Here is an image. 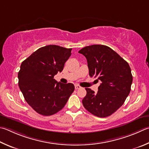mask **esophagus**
Returning <instances> with one entry per match:
<instances>
[{
  "label": "esophagus",
  "mask_w": 149,
  "mask_h": 149,
  "mask_svg": "<svg viewBox=\"0 0 149 149\" xmlns=\"http://www.w3.org/2000/svg\"><path fill=\"white\" fill-rule=\"evenodd\" d=\"M81 88V86H79V85H75V89H79V88Z\"/></svg>",
  "instance_id": "obj_1"
}]
</instances>
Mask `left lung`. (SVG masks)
Masks as SVG:
<instances>
[{
    "label": "left lung",
    "mask_w": 149,
    "mask_h": 149,
    "mask_svg": "<svg viewBox=\"0 0 149 149\" xmlns=\"http://www.w3.org/2000/svg\"><path fill=\"white\" fill-rule=\"evenodd\" d=\"M79 53L87 61L89 75L100 81L97 93L85 88L86 94L82 102L85 109L98 117H106L123 105L130 94L132 75L128 63L104 45H92Z\"/></svg>",
    "instance_id": "left-lung-1"
}]
</instances>
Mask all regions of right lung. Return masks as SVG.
I'll use <instances>...</instances> for the list:
<instances>
[{"label": "right lung", "mask_w": 149, "mask_h": 149, "mask_svg": "<svg viewBox=\"0 0 149 149\" xmlns=\"http://www.w3.org/2000/svg\"><path fill=\"white\" fill-rule=\"evenodd\" d=\"M72 49L56 45L39 48L22 62L18 72L19 86L26 102L40 115L50 116L61 111L74 91L72 83L57 82Z\"/></svg>", "instance_id": "obj_1"}]
</instances>
